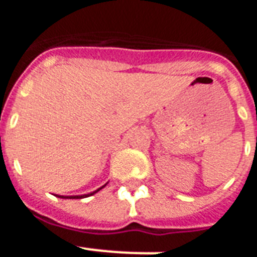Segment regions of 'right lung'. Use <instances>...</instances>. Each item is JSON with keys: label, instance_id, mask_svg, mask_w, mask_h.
I'll use <instances>...</instances> for the list:
<instances>
[{"label": "right lung", "instance_id": "obj_1", "mask_svg": "<svg viewBox=\"0 0 257 257\" xmlns=\"http://www.w3.org/2000/svg\"><path fill=\"white\" fill-rule=\"evenodd\" d=\"M104 186H105V185H104ZM103 187H100V189H97L96 191H93V193H91V194H84V195H72V197H63V195H59V198H70V199L71 198H72V199H75V198H76V199H80V198H85V197H89V195H93V194L97 193V191L103 189Z\"/></svg>", "mask_w": 257, "mask_h": 257}]
</instances>
